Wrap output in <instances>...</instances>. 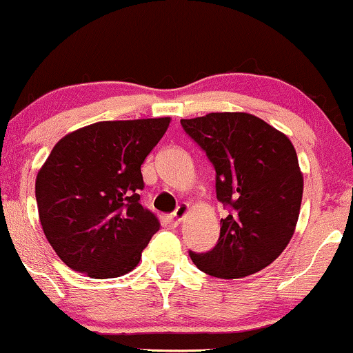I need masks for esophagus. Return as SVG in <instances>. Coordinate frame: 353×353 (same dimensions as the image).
<instances>
[{"mask_svg": "<svg viewBox=\"0 0 353 353\" xmlns=\"http://www.w3.org/2000/svg\"><path fill=\"white\" fill-rule=\"evenodd\" d=\"M188 212H189L188 203H181V205L177 207L176 210H174L172 217H174V220H176V222H181V220H184L185 215H188Z\"/></svg>", "mask_w": 353, "mask_h": 353, "instance_id": "1", "label": "esophagus"}]
</instances>
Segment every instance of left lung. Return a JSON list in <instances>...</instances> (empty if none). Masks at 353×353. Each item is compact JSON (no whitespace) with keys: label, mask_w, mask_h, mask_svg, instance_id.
<instances>
[{"label":"left lung","mask_w":353,"mask_h":353,"mask_svg":"<svg viewBox=\"0 0 353 353\" xmlns=\"http://www.w3.org/2000/svg\"><path fill=\"white\" fill-rule=\"evenodd\" d=\"M215 169L217 199L228 207L217 245L189 252L203 273L245 278L271 265L290 243L303 201V172L286 134L250 113L181 120Z\"/></svg>","instance_id":"left-lung-1"}]
</instances>
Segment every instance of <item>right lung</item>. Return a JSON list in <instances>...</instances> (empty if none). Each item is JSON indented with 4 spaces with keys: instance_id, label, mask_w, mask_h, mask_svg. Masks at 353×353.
I'll return each mask as SVG.
<instances>
[{
    "instance_id": "right-lung-1",
    "label": "right lung",
    "mask_w": 353,
    "mask_h": 353,
    "mask_svg": "<svg viewBox=\"0 0 353 353\" xmlns=\"http://www.w3.org/2000/svg\"><path fill=\"white\" fill-rule=\"evenodd\" d=\"M171 118L99 121L69 133L37 172L42 230L69 268L90 278L134 270L159 230L139 202L141 164Z\"/></svg>"
}]
</instances>
